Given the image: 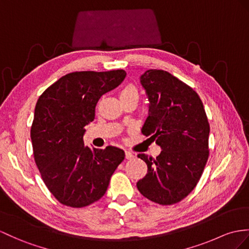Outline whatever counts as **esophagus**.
<instances>
[{"label":"esophagus","mask_w":249,"mask_h":249,"mask_svg":"<svg viewBox=\"0 0 249 249\" xmlns=\"http://www.w3.org/2000/svg\"><path fill=\"white\" fill-rule=\"evenodd\" d=\"M125 159L126 160H132V159H134V154H133L132 152H131V151H125Z\"/></svg>","instance_id":"esophagus-1"}]
</instances>
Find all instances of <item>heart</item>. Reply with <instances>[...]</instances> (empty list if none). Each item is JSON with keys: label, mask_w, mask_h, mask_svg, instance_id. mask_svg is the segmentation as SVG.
<instances>
[{"label": "heart", "mask_w": 249, "mask_h": 249, "mask_svg": "<svg viewBox=\"0 0 249 249\" xmlns=\"http://www.w3.org/2000/svg\"><path fill=\"white\" fill-rule=\"evenodd\" d=\"M128 97H134L138 98V89L134 84H126V86L120 90V98H128Z\"/></svg>", "instance_id": "obj_1"}]
</instances>
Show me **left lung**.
<instances>
[{
    "mask_svg": "<svg viewBox=\"0 0 249 249\" xmlns=\"http://www.w3.org/2000/svg\"><path fill=\"white\" fill-rule=\"evenodd\" d=\"M150 101L142 134L160 145L153 159L138 154L148 173L137 181L142 195L160 205H173L196 187L209 157L210 126L203 102L191 87L162 70L141 77Z\"/></svg>",
    "mask_w": 249,
    "mask_h": 249,
    "instance_id": "8db88e82",
    "label": "left lung"
}]
</instances>
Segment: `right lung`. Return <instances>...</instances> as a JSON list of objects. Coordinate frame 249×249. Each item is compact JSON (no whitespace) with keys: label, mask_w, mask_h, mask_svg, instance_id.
<instances>
[{"label":"right lung","mask_w":249,"mask_h":249,"mask_svg":"<svg viewBox=\"0 0 249 249\" xmlns=\"http://www.w3.org/2000/svg\"><path fill=\"white\" fill-rule=\"evenodd\" d=\"M125 75L124 70L70 72L39 97L30 130L34 159L47 189L62 205L82 208L98 201L124 160V151L113 145L88 147L83 134L101 96Z\"/></svg>","instance_id":"add662e5"}]
</instances>
